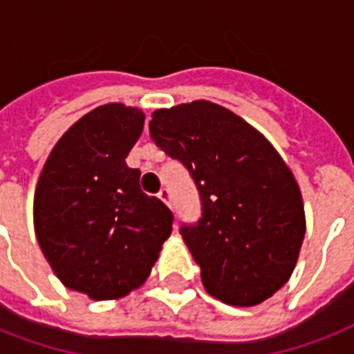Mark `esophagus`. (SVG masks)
<instances>
[{"mask_svg": "<svg viewBox=\"0 0 354 354\" xmlns=\"http://www.w3.org/2000/svg\"><path fill=\"white\" fill-rule=\"evenodd\" d=\"M157 197H159V201H163L167 206H170V191L169 189H161L159 193H157Z\"/></svg>", "mask_w": 354, "mask_h": 354, "instance_id": "1", "label": "esophagus"}]
</instances>
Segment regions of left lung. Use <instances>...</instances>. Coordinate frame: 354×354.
Listing matches in <instances>:
<instances>
[{"mask_svg": "<svg viewBox=\"0 0 354 354\" xmlns=\"http://www.w3.org/2000/svg\"><path fill=\"white\" fill-rule=\"evenodd\" d=\"M150 137L197 185L203 216L180 234L204 289L230 306L270 298L289 281L306 234L302 195L276 148L210 101L156 111Z\"/></svg>", "mask_w": 354, "mask_h": 354, "instance_id": "left-lung-1", "label": "left lung"}]
</instances>
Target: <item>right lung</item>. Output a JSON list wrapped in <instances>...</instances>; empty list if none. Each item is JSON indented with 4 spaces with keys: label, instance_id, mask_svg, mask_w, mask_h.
Wrapping results in <instances>:
<instances>
[{
    "label": "right lung",
    "instance_id": "1",
    "mask_svg": "<svg viewBox=\"0 0 354 354\" xmlns=\"http://www.w3.org/2000/svg\"><path fill=\"white\" fill-rule=\"evenodd\" d=\"M144 114L97 106L57 140L33 198L37 242L59 281L93 300L125 297L150 276L172 212L142 193L129 156Z\"/></svg>",
    "mask_w": 354,
    "mask_h": 354
}]
</instances>
